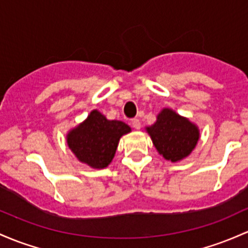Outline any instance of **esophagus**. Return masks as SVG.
<instances>
[{
  "label": "esophagus",
  "instance_id": "1",
  "mask_svg": "<svg viewBox=\"0 0 248 248\" xmlns=\"http://www.w3.org/2000/svg\"><path fill=\"white\" fill-rule=\"evenodd\" d=\"M132 126L134 129H140L141 128V122L139 119H133L132 120Z\"/></svg>",
  "mask_w": 248,
  "mask_h": 248
}]
</instances>
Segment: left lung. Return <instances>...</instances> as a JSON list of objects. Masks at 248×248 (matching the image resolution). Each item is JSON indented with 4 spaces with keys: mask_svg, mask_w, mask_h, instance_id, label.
Returning a JSON list of instances; mask_svg holds the SVG:
<instances>
[{
    "mask_svg": "<svg viewBox=\"0 0 248 248\" xmlns=\"http://www.w3.org/2000/svg\"><path fill=\"white\" fill-rule=\"evenodd\" d=\"M153 145L166 160L180 161L192 153L199 141V128L187 118L164 108L152 126L146 127Z\"/></svg>",
    "mask_w": 248,
    "mask_h": 248,
    "instance_id": "obj_1",
    "label": "left lung"
}]
</instances>
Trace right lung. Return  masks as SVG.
<instances>
[{
  "mask_svg": "<svg viewBox=\"0 0 248 248\" xmlns=\"http://www.w3.org/2000/svg\"><path fill=\"white\" fill-rule=\"evenodd\" d=\"M129 132L128 124L118 120H108L94 109L82 124L69 130L67 143L78 161L101 170L113 160L120 138Z\"/></svg>",
  "mask_w": 248,
  "mask_h": 248,
  "instance_id": "obj_1",
  "label": "right lung"
}]
</instances>
